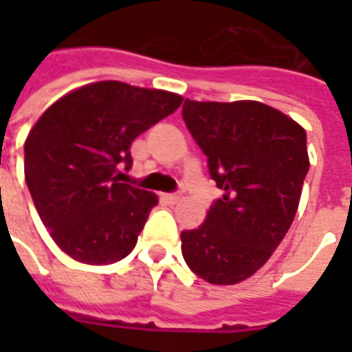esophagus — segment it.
Returning a JSON list of instances; mask_svg holds the SVG:
<instances>
[{"label": "esophagus", "instance_id": "esophagus-1", "mask_svg": "<svg viewBox=\"0 0 352 352\" xmlns=\"http://www.w3.org/2000/svg\"><path fill=\"white\" fill-rule=\"evenodd\" d=\"M164 199L170 201V204H176L180 199V194H164Z\"/></svg>", "mask_w": 352, "mask_h": 352}]
</instances>
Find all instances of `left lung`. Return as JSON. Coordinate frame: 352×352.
I'll list each match as a JSON object with an SVG mask.
<instances>
[{"label":"left lung","instance_id":"left-lung-1","mask_svg":"<svg viewBox=\"0 0 352 352\" xmlns=\"http://www.w3.org/2000/svg\"><path fill=\"white\" fill-rule=\"evenodd\" d=\"M182 117L223 196L182 231L190 270L211 284L252 276L290 229L309 170L305 131L258 102H192Z\"/></svg>","mask_w":352,"mask_h":352}]
</instances>
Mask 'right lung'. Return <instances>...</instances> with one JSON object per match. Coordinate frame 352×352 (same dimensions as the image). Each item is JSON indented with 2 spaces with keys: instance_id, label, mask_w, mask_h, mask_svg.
I'll list each match as a JSON object with an SVG mask.
<instances>
[{
  "instance_id": "1",
  "label": "right lung",
  "mask_w": 352,
  "mask_h": 352,
  "mask_svg": "<svg viewBox=\"0 0 352 352\" xmlns=\"http://www.w3.org/2000/svg\"><path fill=\"white\" fill-rule=\"evenodd\" d=\"M182 98L123 82H98L52 103L25 141V182L50 236L86 264L135 249L155 194L119 182L131 144L174 113Z\"/></svg>"
}]
</instances>
